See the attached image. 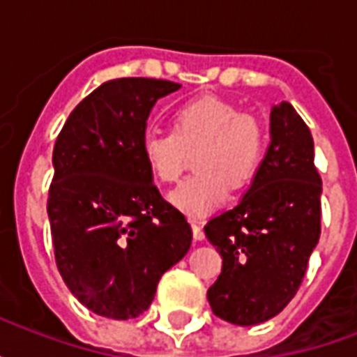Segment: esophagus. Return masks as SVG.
Instances as JSON below:
<instances>
[{
	"instance_id": "esophagus-1",
	"label": "esophagus",
	"mask_w": 357,
	"mask_h": 357,
	"mask_svg": "<svg viewBox=\"0 0 357 357\" xmlns=\"http://www.w3.org/2000/svg\"><path fill=\"white\" fill-rule=\"evenodd\" d=\"M191 227H193V237L195 241H202L204 239V231H202V227L199 224H191Z\"/></svg>"
}]
</instances>
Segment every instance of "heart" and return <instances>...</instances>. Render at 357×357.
<instances>
[{"instance_id": "obj_1", "label": "heart", "mask_w": 357, "mask_h": 357, "mask_svg": "<svg viewBox=\"0 0 357 357\" xmlns=\"http://www.w3.org/2000/svg\"><path fill=\"white\" fill-rule=\"evenodd\" d=\"M174 132L147 130L139 153L151 176L170 183L181 176L195 153V176L172 189L168 199L187 216L202 218L256 178L266 153V130L252 114H243L218 97L183 102L172 116Z\"/></svg>"}]
</instances>
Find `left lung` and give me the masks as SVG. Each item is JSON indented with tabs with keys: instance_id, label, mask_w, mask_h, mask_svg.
Listing matches in <instances>:
<instances>
[{
	"instance_id": "8db88e82",
	"label": "left lung",
	"mask_w": 357,
	"mask_h": 357,
	"mask_svg": "<svg viewBox=\"0 0 357 357\" xmlns=\"http://www.w3.org/2000/svg\"><path fill=\"white\" fill-rule=\"evenodd\" d=\"M269 147L235 208L204 225L222 256L212 312L241 327L275 317L298 291L321 233V178L314 139L291 102L269 112Z\"/></svg>"
}]
</instances>
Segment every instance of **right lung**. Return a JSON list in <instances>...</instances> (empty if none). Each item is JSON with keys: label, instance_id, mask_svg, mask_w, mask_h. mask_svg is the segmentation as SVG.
Instances as JSON below:
<instances>
[{"label": "right lung", "instance_id": "right-lung-1", "mask_svg": "<svg viewBox=\"0 0 357 357\" xmlns=\"http://www.w3.org/2000/svg\"><path fill=\"white\" fill-rule=\"evenodd\" d=\"M179 88L155 78L105 82L70 112L53 149L47 216L57 268L102 317L143 314L164 271L191 247V225L160 197L139 153L155 102Z\"/></svg>", "mask_w": 357, "mask_h": 357}]
</instances>
